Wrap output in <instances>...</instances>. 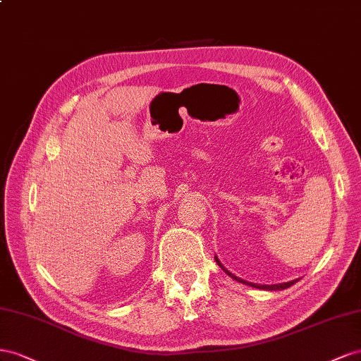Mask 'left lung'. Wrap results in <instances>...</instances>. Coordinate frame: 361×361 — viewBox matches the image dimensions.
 Listing matches in <instances>:
<instances>
[{
    "label": "left lung",
    "instance_id": "left-lung-1",
    "mask_svg": "<svg viewBox=\"0 0 361 361\" xmlns=\"http://www.w3.org/2000/svg\"><path fill=\"white\" fill-rule=\"evenodd\" d=\"M214 260H216V263H218V266L221 267V269L228 275L230 278H233V280H235V281H239V283H242V284H245V286H251V287H255V289H262V290H283V289H287V287H290L292 284H295L296 281H300V278H296V280H292V281H287V283H280V284H255V283H250V281H245V280H242V278H239V276H235L234 274H231L228 269H225V266L219 262V259H218V255H214Z\"/></svg>",
    "mask_w": 361,
    "mask_h": 361
}]
</instances>
